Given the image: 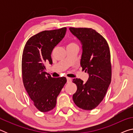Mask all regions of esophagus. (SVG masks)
I'll return each instance as SVG.
<instances>
[{"mask_svg":"<svg viewBox=\"0 0 133 133\" xmlns=\"http://www.w3.org/2000/svg\"><path fill=\"white\" fill-rule=\"evenodd\" d=\"M71 82V78L70 77H67V82L69 83Z\"/></svg>","mask_w":133,"mask_h":133,"instance_id":"esophagus-1","label":"esophagus"}]
</instances>
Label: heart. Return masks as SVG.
Returning a JSON list of instances; mask_svg holds the SVG:
<instances>
[{"mask_svg": "<svg viewBox=\"0 0 133 133\" xmlns=\"http://www.w3.org/2000/svg\"><path fill=\"white\" fill-rule=\"evenodd\" d=\"M72 44H76L74 43H69V44L67 45V46H70V45H72Z\"/></svg>", "mask_w": 133, "mask_h": 133, "instance_id": "1", "label": "heart"}]
</instances>
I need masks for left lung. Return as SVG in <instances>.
<instances>
[{
	"instance_id": "1",
	"label": "left lung",
	"mask_w": 133,
	"mask_h": 133,
	"mask_svg": "<svg viewBox=\"0 0 133 133\" xmlns=\"http://www.w3.org/2000/svg\"><path fill=\"white\" fill-rule=\"evenodd\" d=\"M82 44L80 65L89 74L85 83L80 78L73 82L77 89L73 102L80 109L91 110L102 102L111 80V64L109 44L100 33L91 28H70Z\"/></svg>"
}]
</instances>
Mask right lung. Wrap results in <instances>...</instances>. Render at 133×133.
I'll return each mask as SVG.
<instances>
[{
  "mask_svg": "<svg viewBox=\"0 0 133 133\" xmlns=\"http://www.w3.org/2000/svg\"><path fill=\"white\" fill-rule=\"evenodd\" d=\"M67 29L44 30L31 37L24 46L22 59L24 86L35 106L41 112L55 107L56 100L67 82L66 77H51L45 64H52L51 54L63 39Z\"/></svg>",
  "mask_w": 133,
  "mask_h": 133,
  "instance_id": "1",
  "label": "right lung"
}]
</instances>
